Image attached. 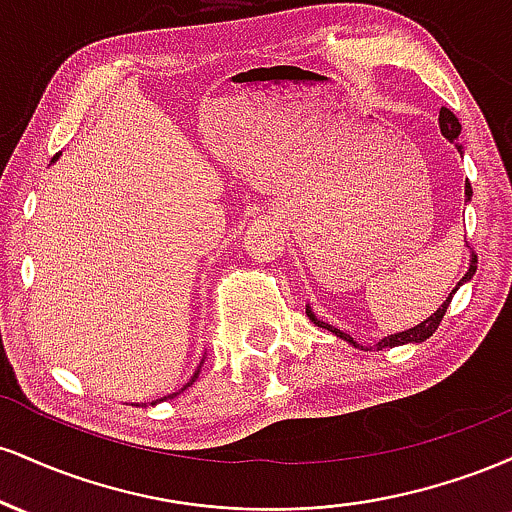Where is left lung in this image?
Wrapping results in <instances>:
<instances>
[{
	"mask_svg": "<svg viewBox=\"0 0 512 512\" xmlns=\"http://www.w3.org/2000/svg\"><path fill=\"white\" fill-rule=\"evenodd\" d=\"M438 122H440V132H443L445 137L450 139V142H455V139L460 137V132H462V125H460V120H457L455 113H450L448 108H440ZM457 149L462 151V146H457ZM464 195H467V197H472V185H469V182H467V185H464ZM474 272H477V255L472 257V264H469L467 274L462 276V281L472 279ZM462 281H460V284H462ZM460 284H457V286H460ZM455 291H457V289H455ZM455 291H452V293H455ZM452 293H450V298H448V301H445L443 305H440V308H438L436 313H433L431 317H428V320L421 322V325L411 327V330H407V332H399V334H392V337H385L383 342H378V349H392V346H399V344H409V342H426V339L431 337V334L438 330V325H440V320H443V315L448 313V305H450V301H452ZM305 313H308L310 322H313V325H317V327H325V330H330L332 334H337V337H342V339H346V342H351V344H354V346H358V344L354 342V339L349 337V334H344L342 330H337V327L327 325V322L317 320V317L313 315V310H310V308H305Z\"/></svg>",
	"mask_w": 512,
	"mask_h": 512,
	"instance_id": "left-lung-1",
	"label": "left lung"
}]
</instances>
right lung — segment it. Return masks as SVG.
Wrapping results in <instances>:
<instances>
[{"instance_id":"obj_1","label":"right lung","mask_w":512,"mask_h":512,"mask_svg":"<svg viewBox=\"0 0 512 512\" xmlns=\"http://www.w3.org/2000/svg\"><path fill=\"white\" fill-rule=\"evenodd\" d=\"M197 373H199V370H197ZM197 373H195V378H192V380H190V383H187V385H185V390H187V387H190L192 383H195V380H197ZM168 397H173V395H168ZM168 397H166V399H168ZM161 402H163V399H161Z\"/></svg>"}]
</instances>
